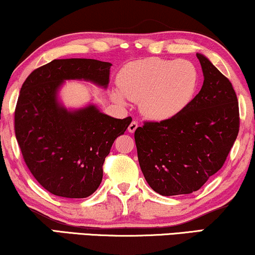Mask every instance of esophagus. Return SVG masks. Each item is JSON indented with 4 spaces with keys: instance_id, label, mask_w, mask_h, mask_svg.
<instances>
[{
    "instance_id": "obj_1",
    "label": "esophagus",
    "mask_w": 255,
    "mask_h": 255,
    "mask_svg": "<svg viewBox=\"0 0 255 255\" xmlns=\"http://www.w3.org/2000/svg\"><path fill=\"white\" fill-rule=\"evenodd\" d=\"M137 128H138V122L133 120L130 123V125H128V132H131V133H133V132L137 130Z\"/></svg>"
}]
</instances>
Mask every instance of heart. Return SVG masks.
<instances>
[{
  "mask_svg": "<svg viewBox=\"0 0 255 255\" xmlns=\"http://www.w3.org/2000/svg\"><path fill=\"white\" fill-rule=\"evenodd\" d=\"M198 72L187 60L147 58L128 62L120 72L117 83L121 93L114 100L139 102V109L154 121L169 120L191 102L198 86Z\"/></svg>",
  "mask_w": 255,
  "mask_h": 255,
  "instance_id": "b5f03b06",
  "label": "heart"
}]
</instances>
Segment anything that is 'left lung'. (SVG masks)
<instances>
[{"mask_svg":"<svg viewBox=\"0 0 255 255\" xmlns=\"http://www.w3.org/2000/svg\"><path fill=\"white\" fill-rule=\"evenodd\" d=\"M200 93L179 115L144 122L134 131L141 172L163 196L196 191L224 165L239 132V106L230 80L204 55Z\"/></svg>","mask_w":255,"mask_h":255,"instance_id":"left-lung-1","label":"left lung"}]
</instances>
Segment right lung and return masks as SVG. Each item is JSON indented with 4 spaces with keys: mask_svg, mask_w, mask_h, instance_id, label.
I'll use <instances>...</instances> for the list:
<instances>
[{
    "mask_svg": "<svg viewBox=\"0 0 255 255\" xmlns=\"http://www.w3.org/2000/svg\"><path fill=\"white\" fill-rule=\"evenodd\" d=\"M110 67V62L95 59H59L34 69L20 88L15 109L17 142L34 179L55 196H90L102 181L115 139L131 123V117L117 120L94 106L71 113L57 101L64 80L107 87Z\"/></svg>",
    "mask_w": 255,
    "mask_h": 255,
    "instance_id": "1",
    "label": "right lung"
}]
</instances>
